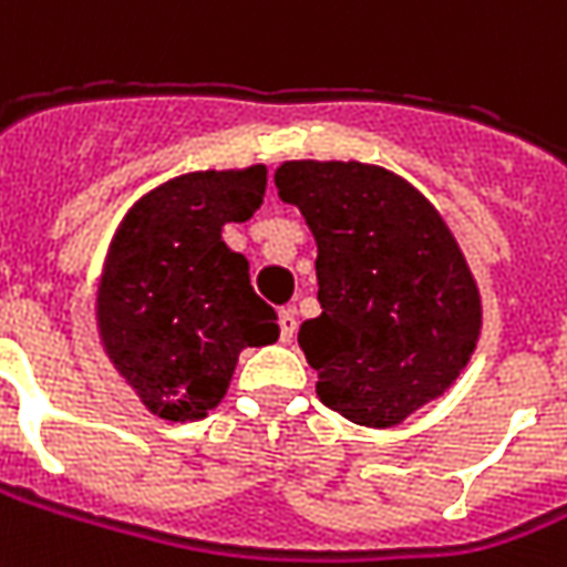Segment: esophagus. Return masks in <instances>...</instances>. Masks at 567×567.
Wrapping results in <instances>:
<instances>
[{"mask_svg": "<svg viewBox=\"0 0 567 567\" xmlns=\"http://www.w3.org/2000/svg\"><path fill=\"white\" fill-rule=\"evenodd\" d=\"M297 334V312L295 307H285V310H279V338H282V343H291Z\"/></svg>", "mask_w": 567, "mask_h": 567, "instance_id": "34e87169", "label": "esophagus"}]
</instances>
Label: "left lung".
Segmentation results:
<instances>
[{"label": "left lung", "instance_id": "1", "mask_svg": "<svg viewBox=\"0 0 567 567\" xmlns=\"http://www.w3.org/2000/svg\"><path fill=\"white\" fill-rule=\"evenodd\" d=\"M276 189L319 248L322 312L297 334L316 393L352 423H402L461 378L482 331L449 224L399 174L365 162H282Z\"/></svg>", "mask_w": 567, "mask_h": 567}]
</instances>
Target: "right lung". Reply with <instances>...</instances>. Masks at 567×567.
<instances>
[{"label": "right lung", "instance_id": "right-lung-1", "mask_svg": "<svg viewBox=\"0 0 567 567\" xmlns=\"http://www.w3.org/2000/svg\"><path fill=\"white\" fill-rule=\"evenodd\" d=\"M267 193V168L181 174L118 224L97 285V328L122 378L153 414L199 421L227 395L245 347L279 338L248 260L220 239Z\"/></svg>", "mask_w": 567, "mask_h": 567}]
</instances>
